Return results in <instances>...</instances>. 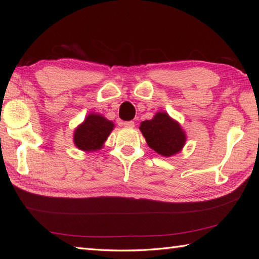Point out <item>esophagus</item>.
Returning a JSON list of instances; mask_svg holds the SVG:
<instances>
[{
  "instance_id": "obj_1",
  "label": "esophagus",
  "mask_w": 259,
  "mask_h": 259,
  "mask_svg": "<svg viewBox=\"0 0 259 259\" xmlns=\"http://www.w3.org/2000/svg\"><path fill=\"white\" fill-rule=\"evenodd\" d=\"M123 126H125V128L133 129L135 126V122L134 121H126V122H123Z\"/></svg>"
}]
</instances>
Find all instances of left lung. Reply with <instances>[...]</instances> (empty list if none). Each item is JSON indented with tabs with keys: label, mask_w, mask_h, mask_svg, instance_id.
Segmentation results:
<instances>
[{
	"label": "left lung",
	"mask_w": 259,
	"mask_h": 259,
	"mask_svg": "<svg viewBox=\"0 0 259 259\" xmlns=\"http://www.w3.org/2000/svg\"><path fill=\"white\" fill-rule=\"evenodd\" d=\"M139 129L148 146L163 157L176 155L185 146V131L166 112H158L151 120L142 121Z\"/></svg>",
	"instance_id": "8db88e82"
}]
</instances>
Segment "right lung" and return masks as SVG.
Wrapping results in <instances>:
<instances>
[{
  "instance_id": "add662e5",
  "label": "right lung",
  "mask_w": 259,
  "mask_h": 259,
  "mask_svg": "<svg viewBox=\"0 0 259 259\" xmlns=\"http://www.w3.org/2000/svg\"><path fill=\"white\" fill-rule=\"evenodd\" d=\"M113 122L101 114L90 113L78 128L74 130L73 142L83 151L101 149L104 141L113 130Z\"/></svg>"
}]
</instances>
